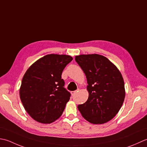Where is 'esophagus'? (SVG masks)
<instances>
[{"label":"esophagus","mask_w":147,"mask_h":147,"mask_svg":"<svg viewBox=\"0 0 147 147\" xmlns=\"http://www.w3.org/2000/svg\"><path fill=\"white\" fill-rule=\"evenodd\" d=\"M78 91H79V89H77V90H76V91H71V95H72V96H74V95H75V94H76L77 93V92Z\"/></svg>","instance_id":"esophagus-1"}]
</instances>
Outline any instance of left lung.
<instances>
[{
	"instance_id": "8db88e82",
	"label": "left lung",
	"mask_w": 147,
	"mask_h": 147,
	"mask_svg": "<svg viewBox=\"0 0 147 147\" xmlns=\"http://www.w3.org/2000/svg\"><path fill=\"white\" fill-rule=\"evenodd\" d=\"M75 59L86 75L89 93L88 100L78 105V109L90 123H107L119 112L125 98L121 71L106 57L98 54L80 55Z\"/></svg>"
}]
</instances>
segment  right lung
Here are the masks:
<instances>
[{"label": "right lung", "instance_id": "1", "mask_svg": "<svg viewBox=\"0 0 147 147\" xmlns=\"http://www.w3.org/2000/svg\"><path fill=\"white\" fill-rule=\"evenodd\" d=\"M70 55L50 54L34 62L26 71L20 88V96L30 116L42 124L59 118L70 100L63 88L62 71L72 60Z\"/></svg>", "mask_w": 147, "mask_h": 147}]
</instances>
